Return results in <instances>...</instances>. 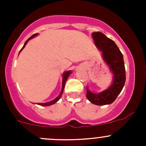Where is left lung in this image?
<instances>
[{
	"mask_svg": "<svg viewBox=\"0 0 146 146\" xmlns=\"http://www.w3.org/2000/svg\"><path fill=\"white\" fill-rule=\"evenodd\" d=\"M92 36L95 45L102 51L104 61L110 66L114 74L113 83L106 90L99 94L92 93L87 89V98L92 104L104 105L112 103L123 89L126 81V71L123 55L113 40L102 32H93Z\"/></svg>",
	"mask_w": 146,
	"mask_h": 146,
	"instance_id": "1",
	"label": "left lung"
}]
</instances>
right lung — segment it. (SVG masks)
I'll list each match as a JSON object with an SVG mask.
<instances>
[{
	"instance_id": "add662e5",
	"label": "right lung",
	"mask_w": 146,
	"mask_h": 146,
	"mask_svg": "<svg viewBox=\"0 0 146 146\" xmlns=\"http://www.w3.org/2000/svg\"><path fill=\"white\" fill-rule=\"evenodd\" d=\"M36 35H37V33L35 34V35H32V36H30V37H29V39H28L26 41L25 43L24 46H23V48H22V49H23V48H24L26 44L27 43L28 40H29V39H32V38L35 37V36H36ZM21 50H20V51H21ZM70 71H67V72H65V73H64V75H63V76H64V77H63V82H62V90H61V93H60V95H58V96L57 97V98H56V99H54V100H52V101H51V102H46V103H39V104H39V105H42V106H50V105H51V104H54V103L58 101V100L60 99V98H61V95H62L63 91H64V89L65 83H66V80H67V78H68L69 75H70Z\"/></svg>"
}]
</instances>
